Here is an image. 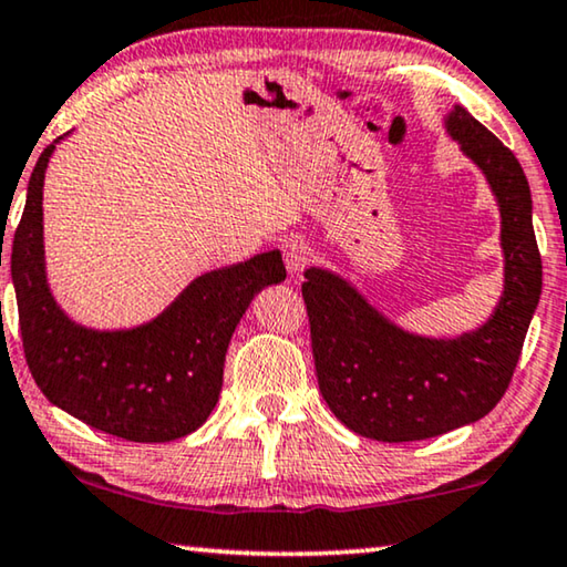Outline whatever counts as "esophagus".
I'll return each mask as SVG.
<instances>
[{
  "label": "esophagus",
  "instance_id": "obj_1",
  "mask_svg": "<svg viewBox=\"0 0 567 567\" xmlns=\"http://www.w3.org/2000/svg\"><path fill=\"white\" fill-rule=\"evenodd\" d=\"M284 260H286V268H289V274L299 276L311 260L309 243L299 240V237H291V240H286L284 243Z\"/></svg>",
  "mask_w": 567,
  "mask_h": 567
}]
</instances>
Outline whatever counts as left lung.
<instances>
[{
    "instance_id": "obj_1",
    "label": "left lung",
    "mask_w": 567,
    "mask_h": 567,
    "mask_svg": "<svg viewBox=\"0 0 567 567\" xmlns=\"http://www.w3.org/2000/svg\"><path fill=\"white\" fill-rule=\"evenodd\" d=\"M442 125L486 178L502 217L504 289L486 322L457 338H426L385 317L334 270H303L319 391L332 414L368 440L414 442L483 420L512 381L543 293L519 161L461 104Z\"/></svg>"
}]
</instances>
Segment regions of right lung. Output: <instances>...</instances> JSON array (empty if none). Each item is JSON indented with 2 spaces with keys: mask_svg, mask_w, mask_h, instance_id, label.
<instances>
[{
  "mask_svg": "<svg viewBox=\"0 0 567 567\" xmlns=\"http://www.w3.org/2000/svg\"><path fill=\"white\" fill-rule=\"evenodd\" d=\"M69 135L40 153L12 240L10 270L30 373L51 404L94 430L130 442L186 437L217 406L225 355L245 309L258 291L286 278L281 252L268 250L196 276L143 324H79L48 284L43 233L45 171L55 145Z\"/></svg>",
  "mask_w": 567,
  "mask_h": 567,
  "instance_id": "1",
  "label": "right lung"
}]
</instances>
